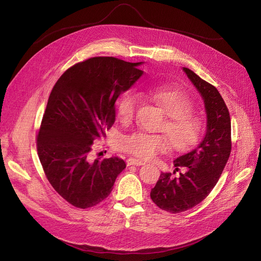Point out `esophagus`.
Returning a JSON list of instances; mask_svg holds the SVG:
<instances>
[{
	"mask_svg": "<svg viewBox=\"0 0 261 261\" xmlns=\"http://www.w3.org/2000/svg\"><path fill=\"white\" fill-rule=\"evenodd\" d=\"M143 164H145L144 161L135 159V158H129V159H127V165H137V167H139V165H143Z\"/></svg>",
	"mask_w": 261,
	"mask_h": 261,
	"instance_id": "1",
	"label": "esophagus"
}]
</instances>
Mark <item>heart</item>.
<instances>
[{
    "instance_id": "heart-1",
    "label": "heart",
    "mask_w": 261,
    "mask_h": 261,
    "mask_svg": "<svg viewBox=\"0 0 261 261\" xmlns=\"http://www.w3.org/2000/svg\"><path fill=\"white\" fill-rule=\"evenodd\" d=\"M147 92L168 116L161 129L168 136L172 148L184 151L192 147L199 139L201 124L189 113L192 103L186 94L178 88L165 86H151ZM139 101L136 93H127L121 98L117 105V116L122 123L127 124L133 121ZM120 144L123 150L140 159H151L169 146L164 136L145 132H134L126 135L122 137Z\"/></svg>"
}]
</instances>
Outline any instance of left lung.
<instances>
[{"label": "left lung", "mask_w": 261, "mask_h": 261, "mask_svg": "<svg viewBox=\"0 0 261 261\" xmlns=\"http://www.w3.org/2000/svg\"><path fill=\"white\" fill-rule=\"evenodd\" d=\"M183 70L203 100L207 126L200 144L173 161L174 173L178 168H184L185 172L179 173L178 177L161 173L150 193L158 207L171 213L186 211L206 198L231 153V118L224 100L216 87L189 68L183 67Z\"/></svg>", "instance_id": "1"}]
</instances>
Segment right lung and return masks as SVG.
Returning a JSON list of instances; mask_svg holds the SVG:
<instances>
[{"mask_svg": "<svg viewBox=\"0 0 261 261\" xmlns=\"http://www.w3.org/2000/svg\"><path fill=\"white\" fill-rule=\"evenodd\" d=\"M116 58H92L68 68L53 87L37 137L38 155L50 184L77 208H90L111 194L126 168L123 159H91L97 138L115 122L116 99L143 76Z\"/></svg>", "mask_w": 261, "mask_h": 261, "instance_id": "add662e5", "label": "right lung"}]
</instances>
